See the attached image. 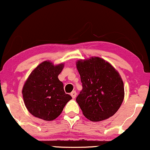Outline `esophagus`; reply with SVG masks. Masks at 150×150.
Returning a JSON list of instances; mask_svg holds the SVG:
<instances>
[{
	"mask_svg": "<svg viewBox=\"0 0 150 150\" xmlns=\"http://www.w3.org/2000/svg\"><path fill=\"white\" fill-rule=\"evenodd\" d=\"M76 95H77V93H76V91L71 92V97L73 98V99H75L76 97Z\"/></svg>",
	"mask_w": 150,
	"mask_h": 150,
	"instance_id": "1",
	"label": "esophagus"
}]
</instances>
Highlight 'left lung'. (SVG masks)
I'll use <instances>...</instances> for the list:
<instances>
[{
  "instance_id": "obj_1",
  "label": "left lung",
  "mask_w": 150,
  "mask_h": 150,
  "mask_svg": "<svg viewBox=\"0 0 150 150\" xmlns=\"http://www.w3.org/2000/svg\"><path fill=\"white\" fill-rule=\"evenodd\" d=\"M76 65L83 86L76 102L85 117L99 122L113 115L125 98L124 83L119 72L99 57L81 59Z\"/></svg>"
}]
</instances>
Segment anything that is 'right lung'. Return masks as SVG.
Listing matches in <instances>:
<instances>
[{
	"instance_id": "right-lung-1",
	"label": "right lung",
	"mask_w": 150,
	"mask_h": 150,
	"mask_svg": "<svg viewBox=\"0 0 150 150\" xmlns=\"http://www.w3.org/2000/svg\"><path fill=\"white\" fill-rule=\"evenodd\" d=\"M64 63L53 64L45 60L33 70L22 89L25 106L30 114L45 121L55 120L71 99L64 91L58 76Z\"/></svg>"
}]
</instances>
